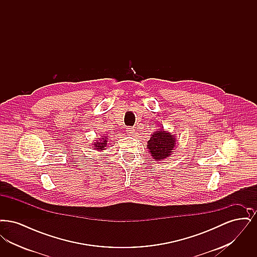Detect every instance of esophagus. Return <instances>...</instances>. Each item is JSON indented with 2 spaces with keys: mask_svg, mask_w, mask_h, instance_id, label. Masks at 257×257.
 <instances>
[{
  "mask_svg": "<svg viewBox=\"0 0 257 257\" xmlns=\"http://www.w3.org/2000/svg\"><path fill=\"white\" fill-rule=\"evenodd\" d=\"M126 132H127V134L130 135V136H133V135H135V133H136L133 127H128V128H127V130H126Z\"/></svg>",
  "mask_w": 257,
  "mask_h": 257,
  "instance_id": "esophagus-1",
  "label": "esophagus"
}]
</instances>
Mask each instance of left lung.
I'll use <instances>...</instances> for the list:
<instances>
[{
    "label": "left lung",
    "instance_id": "1",
    "mask_svg": "<svg viewBox=\"0 0 257 257\" xmlns=\"http://www.w3.org/2000/svg\"><path fill=\"white\" fill-rule=\"evenodd\" d=\"M147 147L151 156L155 160L166 159L171 155L174 146L175 138L173 135L165 131H156L147 143Z\"/></svg>",
    "mask_w": 257,
    "mask_h": 257
}]
</instances>
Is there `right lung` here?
Instances as JSON below:
<instances>
[{
    "mask_svg": "<svg viewBox=\"0 0 257 257\" xmlns=\"http://www.w3.org/2000/svg\"><path fill=\"white\" fill-rule=\"evenodd\" d=\"M104 138H107V137H104ZM104 138H102L103 141L97 142L96 144H94V148H96L97 150H104V148L107 146V140Z\"/></svg>",
    "mask_w": 257,
    "mask_h": 257,
    "instance_id": "right-lung-1",
    "label": "right lung"
}]
</instances>
